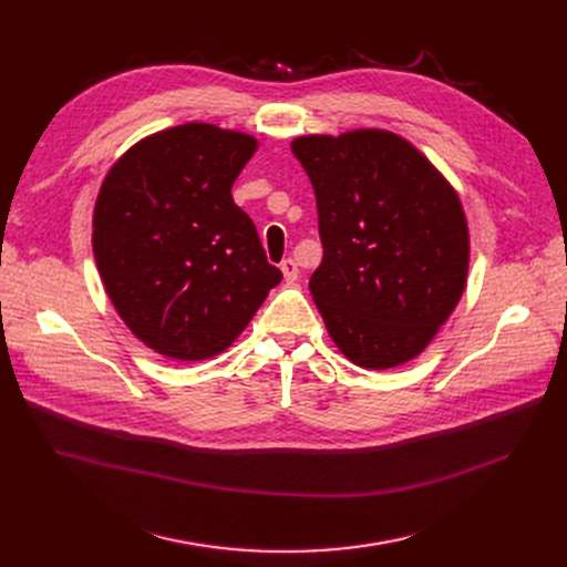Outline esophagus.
Returning a JSON list of instances; mask_svg holds the SVG:
<instances>
[{
	"label": "esophagus",
	"mask_w": 567,
	"mask_h": 567,
	"mask_svg": "<svg viewBox=\"0 0 567 567\" xmlns=\"http://www.w3.org/2000/svg\"><path fill=\"white\" fill-rule=\"evenodd\" d=\"M281 272L286 277V281H295L300 277V269H298V262H295L292 258H284L281 260Z\"/></svg>",
	"instance_id": "1"
}]
</instances>
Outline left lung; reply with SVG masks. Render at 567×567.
Returning <instances> with one entry per match:
<instances>
[{
	"label": "left lung",
	"instance_id": "8db88e82",
	"mask_svg": "<svg viewBox=\"0 0 567 567\" xmlns=\"http://www.w3.org/2000/svg\"><path fill=\"white\" fill-rule=\"evenodd\" d=\"M290 150L316 194L322 260L309 290L330 337L364 369L413 360L464 292L460 198L390 131L302 136Z\"/></svg>",
	"mask_w": 567,
	"mask_h": 567
}]
</instances>
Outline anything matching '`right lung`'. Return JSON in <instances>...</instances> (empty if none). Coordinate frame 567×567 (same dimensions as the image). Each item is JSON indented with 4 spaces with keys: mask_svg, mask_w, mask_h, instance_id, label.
<instances>
[{
    "mask_svg": "<svg viewBox=\"0 0 567 567\" xmlns=\"http://www.w3.org/2000/svg\"><path fill=\"white\" fill-rule=\"evenodd\" d=\"M256 141L212 124L133 145L103 179L94 258L126 328L173 360L226 350L281 281L233 182Z\"/></svg>",
    "mask_w": 567,
    "mask_h": 567,
    "instance_id": "right-lung-1",
    "label": "right lung"
}]
</instances>
